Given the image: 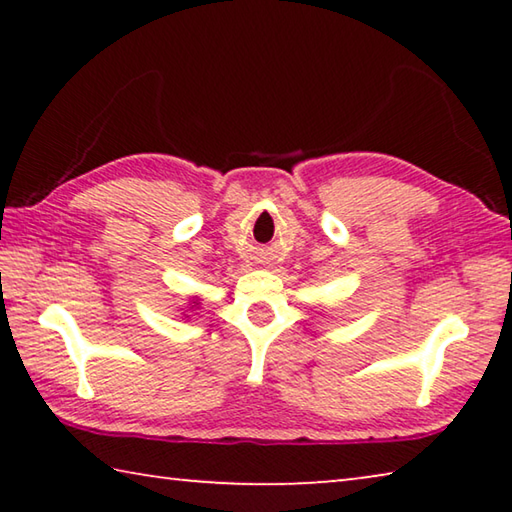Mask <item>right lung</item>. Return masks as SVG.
<instances>
[{
	"instance_id": "obj_1",
	"label": "right lung",
	"mask_w": 512,
	"mask_h": 512,
	"mask_svg": "<svg viewBox=\"0 0 512 512\" xmlns=\"http://www.w3.org/2000/svg\"><path fill=\"white\" fill-rule=\"evenodd\" d=\"M196 305H198V300H194V302H192V309H194V307H196Z\"/></svg>"
}]
</instances>
